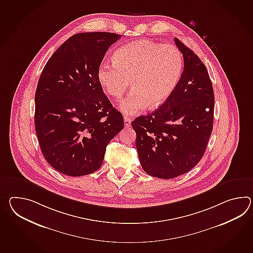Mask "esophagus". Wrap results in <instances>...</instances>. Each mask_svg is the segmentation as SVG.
<instances>
[{"mask_svg":"<svg viewBox=\"0 0 253 253\" xmlns=\"http://www.w3.org/2000/svg\"><path fill=\"white\" fill-rule=\"evenodd\" d=\"M130 123H131V120H130L129 117L125 116V117H124V124H125V126H126V127H129V125H130Z\"/></svg>","mask_w":253,"mask_h":253,"instance_id":"34e87169","label":"esophagus"}]
</instances>
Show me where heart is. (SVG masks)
<instances>
[{
    "mask_svg": "<svg viewBox=\"0 0 253 253\" xmlns=\"http://www.w3.org/2000/svg\"><path fill=\"white\" fill-rule=\"evenodd\" d=\"M182 70L183 58L177 47L140 40L120 47L114 52L113 62H101L97 78L107 94L117 100L130 82L132 90L121 102L120 109L126 115H134L167 101Z\"/></svg>",
    "mask_w": 253,
    "mask_h": 253,
    "instance_id": "1",
    "label": "heart"
}]
</instances>
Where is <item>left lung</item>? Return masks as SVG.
<instances>
[{
    "label": "left lung",
    "mask_w": 253,
    "mask_h": 253,
    "mask_svg": "<svg viewBox=\"0 0 253 253\" xmlns=\"http://www.w3.org/2000/svg\"><path fill=\"white\" fill-rule=\"evenodd\" d=\"M183 55L180 81L167 101L131 123L136 149L147 174L173 179L202 160L212 131L214 92L208 71L196 54L174 38Z\"/></svg>",
    "instance_id": "left-lung-1"
}]
</instances>
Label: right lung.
Returning <instances> with one entry per match:
<instances>
[{
  "instance_id": "right-lung-1",
  "label": "right lung",
  "mask_w": 253,
  "mask_h": 253,
  "mask_svg": "<svg viewBox=\"0 0 253 253\" xmlns=\"http://www.w3.org/2000/svg\"><path fill=\"white\" fill-rule=\"evenodd\" d=\"M121 35L74 34L51 55L35 92L34 124L42 155L68 176L101 168L108 143L124 128L97 78L98 67Z\"/></svg>"
}]
</instances>
